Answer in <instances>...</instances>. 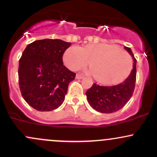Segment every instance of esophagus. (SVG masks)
<instances>
[{"mask_svg": "<svg viewBox=\"0 0 157 157\" xmlns=\"http://www.w3.org/2000/svg\"><path fill=\"white\" fill-rule=\"evenodd\" d=\"M76 78L77 79H82L83 78V75L81 74H77V75H76Z\"/></svg>", "mask_w": 157, "mask_h": 157, "instance_id": "1", "label": "esophagus"}]
</instances>
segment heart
Instances as JSON below:
<instances>
[{
	"instance_id": "1",
	"label": "heart",
	"mask_w": 157,
	"mask_h": 157,
	"mask_svg": "<svg viewBox=\"0 0 157 157\" xmlns=\"http://www.w3.org/2000/svg\"><path fill=\"white\" fill-rule=\"evenodd\" d=\"M63 61L69 69L76 71L90 67L95 79L104 84H112L121 81L132 70L131 55L115 45L97 44L83 48L71 46L65 51Z\"/></svg>"
}]
</instances>
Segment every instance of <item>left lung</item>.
I'll return each instance as SVG.
<instances>
[{"instance_id": "1", "label": "left lung", "mask_w": 157, "mask_h": 157, "mask_svg": "<svg viewBox=\"0 0 157 157\" xmlns=\"http://www.w3.org/2000/svg\"><path fill=\"white\" fill-rule=\"evenodd\" d=\"M134 59V66L131 74L122 83L112 86H99L93 83L86 92V98L90 106L102 113H112L122 109L130 100L135 87L136 63L131 48L124 47Z\"/></svg>"}]
</instances>
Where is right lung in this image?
I'll use <instances>...</instances> for the list:
<instances>
[{"label": "right lung", "instance_id": "add662e5", "mask_svg": "<svg viewBox=\"0 0 157 157\" xmlns=\"http://www.w3.org/2000/svg\"><path fill=\"white\" fill-rule=\"evenodd\" d=\"M71 45L61 39H45L29 44L19 61V86L26 102L41 112L63 103L76 74L63 64V54Z\"/></svg>", "mask_w": 157, "mask_h": 157}]
</instances>
